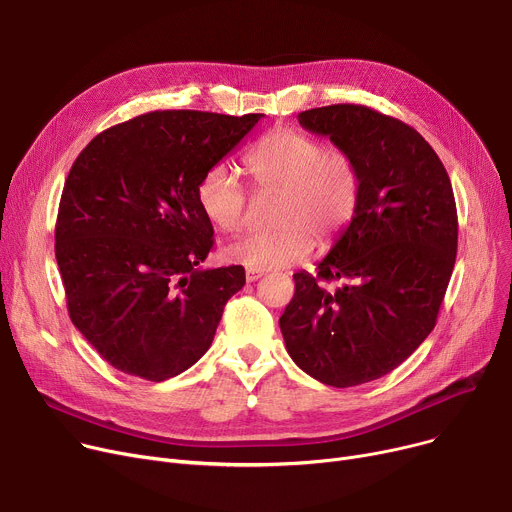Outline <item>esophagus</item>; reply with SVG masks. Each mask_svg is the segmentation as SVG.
<instances>
[{
  "label": "esophagus",
  "instance_id": "esophagus-1",
  "mask_svg": "<svg viewBox=\"0 0 512 512\" xmlns=\"http://www.w3.org/2000/svg\"><path fill=\"white\" fill-rule=\"evenodd\" d=\"M245 276H247V282H257L263 274H261L259 270H247V274H245Z\"/></svg>",
  "mask_w": 512,
  "mask_h": 512
}]
</instances>
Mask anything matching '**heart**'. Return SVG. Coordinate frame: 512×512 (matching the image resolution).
Returning a JSON list of instances; mask_svg holds the SVG:
<instances>
[{
  "mask_svg": "<svg viewBox=\"0 0 512 512\" xmlns=\"http://www.w3.org/2000/svg\"><path fill=\"white\" fill-rule=\"evenodd\" d=\"M259 195H276L272 232L240 236L222 249L228 263L247 270H284L303 261L313 240L334 242L355 218L361 201V172L355 159L326 149L309 134L276 128L261 137L242 159ZM197 203L205 220L224 234L245 224L249 197L234 172L211 166L197 184Z\"/></svg>",
  "mask_w": 512,
  "mask_h": 512,
  "instance_id": "obj_1",
  "label": "heart"
}]
</instances>
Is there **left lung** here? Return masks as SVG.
<instances>
[{
    "mask_svg": "<svg viewBox=\"0 0 512 512\" xmlns=\"http://www.w3.org/2000/svg\"><path fill=\"white\" fill-rule=\"evenodd\" d=\"M299 122L355 159L361 201L317 276H292L280 330L311 378L351 388L396 369L434 330L459 242L456 203L413 126L355 103L315 107Z\"/></svg>",
    "mask_w": 512,
    "mask_h": 512,
    "instance_id": "obj_1",
    "label": "left lung"
}]
</instances>
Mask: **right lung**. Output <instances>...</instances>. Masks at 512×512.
Masks as SVG:
<instances>
[{
	"label": "right lung",
	"mask_w": 512,
	"mask_h": 512,
	"mask_svg": "<svg viewBox=\"0 0 512 512\" xmlns=\"http://www.w3.org/2000/svg\"><path fill=\"white\" fill-rule=\"evenodd\" d=\"M261 118L149 112L97 134L72 164L56 222L66 305L118 371L164 382L195 365L245 286L242 265L201 267L213 226L197 184Z\"/></svg>",
	"instance_id": "obj_1"
}]
</instances>
